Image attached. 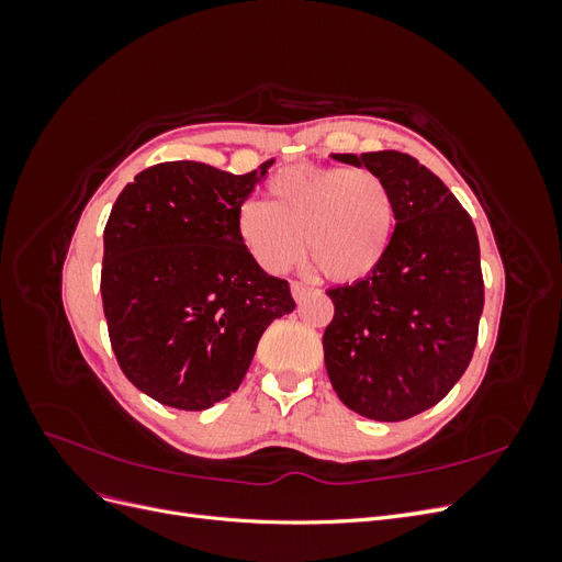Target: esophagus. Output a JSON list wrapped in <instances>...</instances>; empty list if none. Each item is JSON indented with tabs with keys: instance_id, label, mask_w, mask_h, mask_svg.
I'll use <instances>...</instances> for the list:
<instances>
[{
	"instance_id": "1",
	"label": "esophagus",
	"mask_w": 562,
	"mask_h": 562,
	"mask_svg": "<svg viewBox=\"0 0 562 562\" xmlns=\"http://www.w3.org/2000/svg\"><path fill=\"white\" fill-rule=\"evenodd\" d=\"M312 291H314V288H312L310 283H302V281H293V283H291V293H293V297H295L297 302H302Z\"/></svg>"
}]
</instances>
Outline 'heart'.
<instances>
[{"mask_svg": "<svg viewBox=\"0 0 562 562\" xmlns=\"http://www.w3.org/2000/svg\"><path fill=\"white\" fill-rule=\"evenodd\" d=\"M267 190L269 203L250 199L236 211V234L271 274L293 267L307 244L326 277L363 279L394 239V194L370 168L291 166L271 178Z\"/></svg>", "mask_w": 562, "mask_h": 562, "instance_id": "1", "label": "heart"}]
</instances>
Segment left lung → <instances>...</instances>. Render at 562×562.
Masks as SVG:
<instances>
[{
  "label": "left lung",
  "instance_id": "left-lung-1",
  "mask_svg": "<svg viewBox=\"0 0 562 562\" xmlns=\"http://www.w3.org/2000/svg\"><path fill=\"white\" fill-rule=\"evenodd\" d=\"M382 176L396 203L382 262L330 288L323 359L349 411L401 422L429 411L464 375L483 314L481 248L471 215L438 176L396 149L333 155Z\"/></svg>",
  "mask_w": 562,
  "mask_h": 562
}]
</instances>
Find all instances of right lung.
<instances>
[{
  "label": "right lung",
  "mask_w": 562,
  "mask_h": 562,
  "mask_svg": "<svg viewBox=\"0 0 562 562\" xmlns=\"http://www.w3.org/2000/svg\"><path fill=\"white\" fill-rule=\"evenodd\" d=\"M166 161L135 176L105 225L100 293L131 384L161 405L206 411L244 382L267 326L295 310L236 234V211L265 176Z\"/></svg>",
  "instance_id": "right-lung-1"
}]
</instances>
